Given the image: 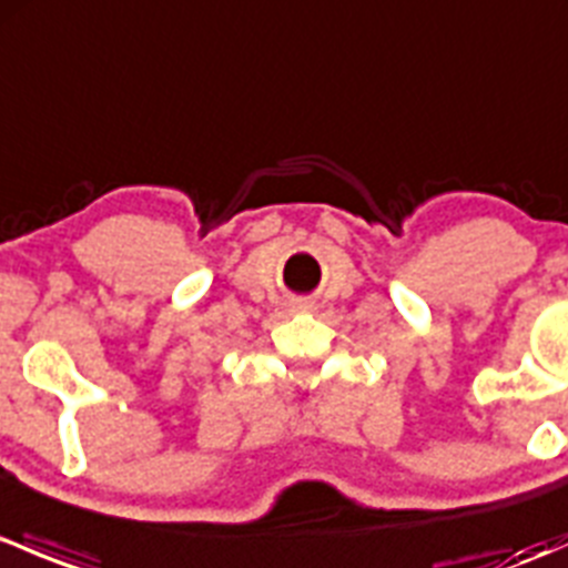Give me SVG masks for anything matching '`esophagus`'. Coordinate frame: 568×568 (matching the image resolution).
I'll list each match as a JSON object with an SVG mask.
<instances>
[{
	"mask_svg": "<svg viewBox=\"0 0 568 568\" xmlns=\"http://www.w3.org/2000/svg\"><path fill=\"white\" fill-rule=\"evenodd\" d=\"M300 307H311V305H307V302H302V305Z\"/></svg>",
	"mask_w": 568,
	"mask_h": 568,
	"instance_id": "obj_1",
	"label": "esophagus"
}]
</instances>
